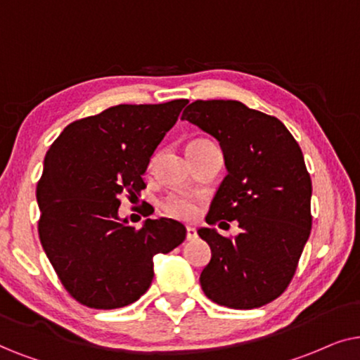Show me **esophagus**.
I'll return each instance as SVG.
<instances>
[{
    "mask_svg": "<svg viewBox=\"0 0 360 360\" xmlns=\"http://www.w3.org/2000/svg\"><path fill=\"white\" fill-rule=\"evenodd\" d=\"M186 238L188 240H195L198 238V230L194 227H186Z\"/></svg>",
    "mask_w": 360,
    "mask_h": 360,
    "instance_id": "obj_1",
    "label": "esophagus"
}]
</instances>
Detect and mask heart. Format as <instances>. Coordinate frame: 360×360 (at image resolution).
<instances>
[{
	"label": "heart",
	"instance_id": "heart-1",
	"mask_svg": "<svg viewBox=\"0 0 360 360\" xmlns=\"http://www.w3.org/2000/svg\"><path fill=\"white\" fill-rule=\"evenodd\" d=\"M165 207L171 215L181 219H191L194 217L195 212H198V205H195L194 200L188 198V195H172V198L166 200Z\"/></svg>",
	"mask_w": 360,
	"mask_h": 360
}]
</instances>
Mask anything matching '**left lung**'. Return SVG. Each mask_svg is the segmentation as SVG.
Wrapping results in <instances>:
<instances>
[{
    "mask_svg": "<svg viewBox=\"0 0 360 360\" xmlns=\"http://www.w3.org/2000/svg\"><path fill=\"white\" fill-rule=\"evenodd\" d=\"M183 120L219 141L227 169L205 222L237 220L242 229L232 240L198 230L212 252L200 286L220 306L260 308L290 285L309 238L313 186L303 153L280 120L237 100H195Z\"/></svg>",
    "mask_w": 360,
    "mask_h": 360,
    "instance_id": "8db88e82",
    "label": "left lung"
}]
</instances>
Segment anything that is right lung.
<instances>
[{"label": "right lung", "mask_w": 360, "mask_h": 360, "mask_svg": "<svg viewBox=\"0 0 360 360\" xmlns=\"http://www.w3.org/2000/svg\"><path fill=\"white\" fill-rule=\"evenodd\" d=\"M188 100L117 105L64 128L44 158L37 183L39 237L70 296L89 308L135 303L150 288L153 258L186 238L174 219L120 217L123 195L146 188L143 176Z\"/></svg>", "instance_id": "obj_1"}]
</instances>
